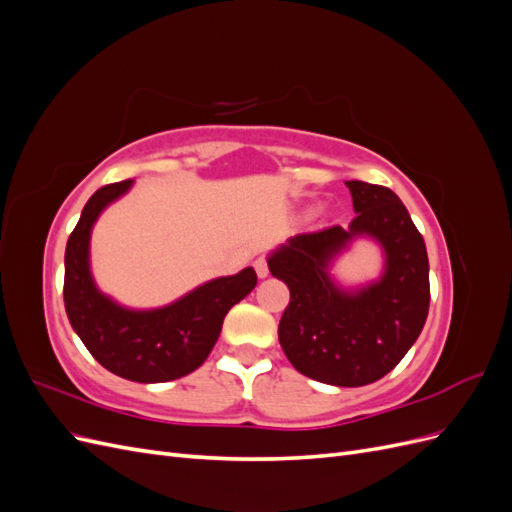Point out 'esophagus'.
<instances>
[{"label":"esophagus","instance_id":"1","mask_svg":"<svg viewBox=\"0 0 512 512\" xmlns=\"http://www.w3.org/2000/svg\"><path fill=\"white\" fill-rule=\"evenodd\" d=\"M254 269H256V275H258V277H267V275H269L267 258H265V256H258V258L254 260Z\"/></svg>","mask_w":512,"mask_h":512}]
</instances>
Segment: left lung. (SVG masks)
Instances as JSON below:
<instances>
[{
  "label": "left lung",
  "instance_id": "obj_1",
  "mask_svg": "<svg viewBox=\"0 0 512 512\" xmlns=\"http://www.w3.org/2000/svg\"><path fill=\"white\" fill-rule=\"evenodd\" d=\"M356 218L292 237L269 258V271L290 288L280 344L303 376L335 386L376 382L404 359L429 312V260L399 196L365 181H346ZM369 234L385 247L383 280L359 293L339 291L328 262L354 236Z\"/></svg>",
  "mask_w": 512,
  "mask_h": 512
}]
</instances>
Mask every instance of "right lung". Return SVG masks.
<instances>
[{
    "label": "right lung",
    "mask_w": 512,
    "mask_h": 512,
    "mask_svg": "<svg viewBox=\"0 0 512 512\" xmlns=\"http://www.w3.org/2000/svg\"><path fill=\"white\" fill-rule=\"evenodd\" d=\"M132 179L108 183L87 200L66 245L64 303L76 335L94 359L132 382H168L205 363L228 309L256 286L252 267L218 277L177 303L132 312L96 288L89 273V235L100 211L126 194Z\"/></svg>",
    "instance_id": "obj_1"
}]
</instances>
